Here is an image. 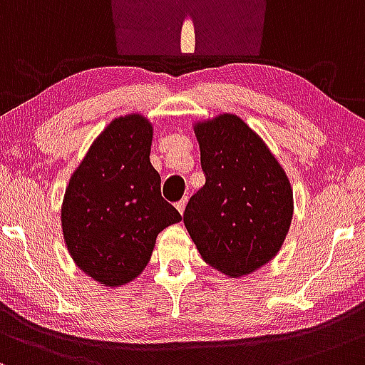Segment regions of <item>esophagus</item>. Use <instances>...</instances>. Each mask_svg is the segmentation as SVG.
Listing matches in <instances>:
<instances>
[{
    "instance_id": "esophagus-1",
    "label": "esophagus",
    "mask_w": 365,
    "mask_h": 365,
    "mask_svg": "<svg viewBox=\"0 0 365 365\" xmlns=\"http://www.w3.org/2000/svg\"><path fill=\"white\" fill-rule=\"evenodd\" d=\"M186 203H187V198H182L181 200V202H178V203H175V208H178V212H179V214H184V208H186Z\"/></svg>"
}]
</instances>
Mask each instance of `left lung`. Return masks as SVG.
<instances>
[{
	"mask_svg": "<svg viewBox=\"0 0 365 365\" xmlns=\"http://www.w3.org/2000/svg\"><path fill=\"white\" fill-rule=\"evenodd\" d=\"M205 186L184 226L208 265L229 277L259 271L277 255L293 219L288 175L265 141L235 113L193 124Z\"/></svg>",
	"mask_w": 365,
	"mask_h": 365,
	"instance_id": "left-lung-1",
	"label": "left lung"
}]
</instances>
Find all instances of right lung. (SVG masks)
Wrapping results in <instances>:
<instances>
[{
	"label": "right lung",
	"mask_w": 365,
	"mask_h": 365,
	"mask_svg": "<svg viewBox=\"0 0 365 365\" xmlns=\"http://www.w3.org/2000/svg\"><path fill=\"white\" fill-rule=\"evenodd\" d=\"M153 125L141 113L113 118L72 172L61 202L65 247L100 284L124 286L145 271L158 232L182 217L162 198L150 162Z\"/></svg>",
	"instance_id": "right-lung-1"
}]
</instances>
